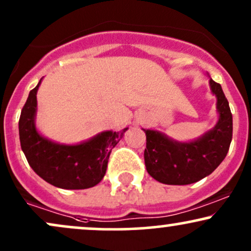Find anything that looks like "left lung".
<instances>
[{
    "instance_id": "left-lung-1",
    "label": "left lung",
    "mask_w": 251,
    "mask_h": 251,
    "mask_svg": "<svg viewBox=\"0 0 251 251\" xmlns=\"http://www.w3.org/2000/svg\"><path fill=\"white\" fill-rule=\"evenodd\" d=\"M216 97V125L191 141H177L156 129L146 133L144 158L153 179L165 185H189L212 174L227 155L232 138V116L220 84L209 79Z\"/></svg>"
}]
</instances>
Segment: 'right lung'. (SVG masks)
Returning <instances> with one entry per match:
<instances>
[{
    "label": "right lung",
    "mask_w": 251,
    "mask_h": 251,
    "mask_svg": "<svg viewBox=\"0 0 251 251\" xmlns=\"http://www.w3.org/2000/svg\"><path fill=\"white\" fill-rule=\"evenodd\" d=\"M42 79L30 91L21 112L19 132L24 155L35 173L50 185L63 189L91 188L102 180L111 151L128 127L119 132L104 131L79 144L50 140L36 127V95Z\"/></svg>",
    "instance_id": "obj_1"
}]
</instances>
